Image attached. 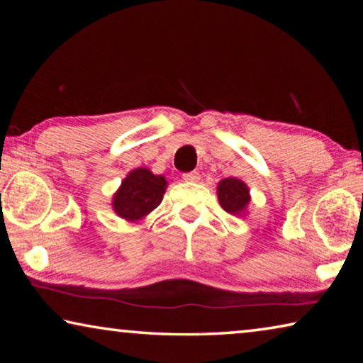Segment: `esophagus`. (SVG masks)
<instances>
[{
  "label": "esophagus",
  "instance_id": "esophagus-1",
  "mask_svg": "<svg viewBox=\"0 0 363 363\" xmlns=\"http://www.w3.org/2000/svg\"><path fill=\"white\" fill-rule=\"evenodd\" d=\"M182 179L187 182H198L199 181V173L198 172H189L182 174Z\"/></svg>",
  "mask_w": 363,
  "mask_h": 363
}]
</instances>
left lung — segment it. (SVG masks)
<instances>
[{"instance_id": "8db88e82", "label": "left lung", "mask_w": 363, "mask_h": 363, "mask_svg": "<svg viewBox=\"0 0 363 363\" xmlns=\"http://www.w3.org/2000/svg\"><path fill=\"white\" fill-rule=\"evenodd\" d=\"M218 201L228 213H242L250 203V190L240 179L226 177L218 184Z\"/></svg>"}]
</instances>
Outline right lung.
<instances>
[{"instance_id":"1","label":"right lung","mask_w":363,"mask_h":363,"mask_svg":"<svg viewBox=\"0 0 363 363\" xmlns=\"http://www.w3.org/2000/svg\"><path fill=\"white\" fill-rule=\"evenodd\" d=\"M165 187L164 176L152 174L146 168H137L128 174L113 195V211L128 221L140 220L162 203Z\"/></svg>"}]
</instances>
